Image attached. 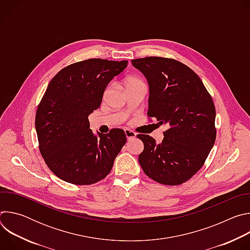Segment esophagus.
I'll list each match as a JSON object with an SVG mask.
<instances>
[{
  "instance_id": "1",
  "label": "esophagus",
  "mask_w": 250,
  "mask_h": 250,
  "mask_svg": "<svg viewBox=\"0 0 250 250\" xmlns=\"http://www.w3.org/2000/svg\"><path fill=\"white\" fill-rule=\"evenodd\" d=\"M125 136H126V138L128 140L132 139V138H134L136 136V134L132 130H130V129H125Z\"/></svg>"
}]
</instances>
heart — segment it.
Masks as SVG:
<instances>
[{
	"instance_id": "b5f03b06",
	"label": "heart",
	"mask_w": 250,
	"mask_h": 250,
	"mask_svg": "<svg viewBox=\"0 0 250 250\" xmlns=\"http://www.w3.org/2000/svg\"><path fill=\"white\" fill-rule=\"evenodd\" d=\"M134 86H146L145 83L142 82V80H140L139 78L136 77H130L127 78L125 80V87L129 88V87H134Z\"/></svg>"
}]
</instances>
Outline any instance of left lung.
I'll list each match as a JSON object with an SVG mask.
<instances>
[{"label": "left lung", "mask_w": 250, "mask_h": 250, "mask_svg": "<svg viewBox=\"0 0 250 250\" xmlns=\"http://www.w3.org/2000/svg\"><path fill=\"white\" fill-rule=\"evenodd\" d=\"M131 63L149 85L147 116L168 126L159 145L137 134L145 146L138 162L152 180L180 185L201 169L215 144V104L200 77L180 61L150 56Z\"/></svg>", "instance_id": "obj_1"}]
</instances>
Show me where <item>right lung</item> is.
<instances>
[{
  "label": "right lung",
  "instance_id": "add662e5",
  "mask_svg": "<svg viewBox=\"0 0 250 250\" xmlns=\"http://www.w3.org/2000/svg\"><path fill=\"white\" fill-rule=\"evenodd\" d=\"M126 66L127 60L87 59L61 69L48 84L35 115V129L46 165L61 180L91 185L111 172L126 142L125 133L113 128L95 135L88 117Z\"/></svg>",
  "mask_w": 250,
  "mask_h": 250
}]
</instances>
